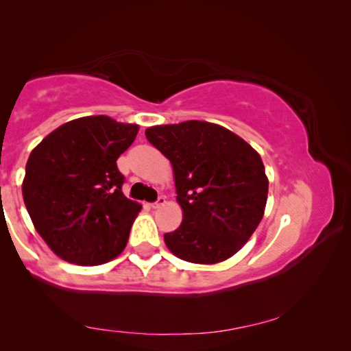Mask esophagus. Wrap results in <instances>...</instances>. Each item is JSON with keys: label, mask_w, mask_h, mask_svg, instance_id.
Segmentation results:
<instances>
[{"label": "esophagus", "mask_w": 351, "mask_h": 351, "mask_svg": "<svg viewBox=\"0 0 351 351\" xmlns=\"http://www.w3.org/2000/svg\"><path fill=\"white\" fill-rule=\"evenodd\" d=\"M165 204V197H159L156 201H154V203H152L150 206H152V209H159V207L161 206H164Z\"/></svg>", "instance_id": "1"}]
</instances>
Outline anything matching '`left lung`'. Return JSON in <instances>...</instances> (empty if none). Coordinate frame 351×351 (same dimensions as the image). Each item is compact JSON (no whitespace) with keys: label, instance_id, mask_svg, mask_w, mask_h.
Instances as JSON below:
<instances>
[{"label":"left lung","instance_id":"1","mask_svg":"<svg viewBox=\"0 0 351 351\" xmlns=\"http://www.w3.org/2000/svg\"><path fill=\"white\" fill-rule=\"evenodd\" d=\"M173 167L182 223L165 234L178 258L215 265L232 257L263 218L268 176L260 154L217 123L186 121L145 130Z\"/></svg>","mask_w":351,"mask_h":351}]
</instances>
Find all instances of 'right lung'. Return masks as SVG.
Returning a JSON list of instances; mask_svg holds the SVG:
<instances>
[{"label": "right lung", "instance_id": "obj_1", "mask_svg": "<svg viewBox=\"0 0 351 351\" xmlns=\"http://www.w3.org/2000/svg\"><path fill=\"white\" fill-rule=\"evenodd\" d=\"M138 132L108 116L79 117L31 152L23 199L35 230L64 261L97 266L125 249L142 207L122 193L116 161Z\"/></svg>", "mask_w": 351, "mask_h": 351}]
</instances>
